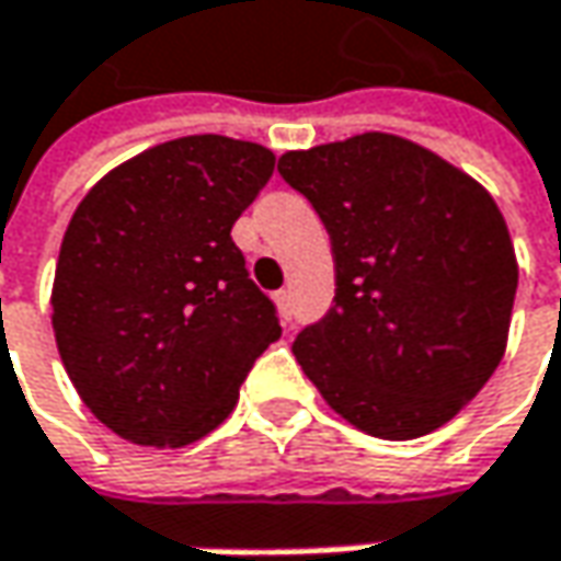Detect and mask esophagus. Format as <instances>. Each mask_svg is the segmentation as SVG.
I'll list each match as a JSON object with an SVG mask.
<instances>
[{
    "label": "esophagus",
    "instance_id": "1",
    "mask_svg": "<svg viewBox=\"0 0 561 561\" xmlns=\"http://www.w3.org/2000/svg\"><path fill=\"white\" fill-rule=\"evenodd\" d=\"M277 309H280V316L284 319H290L294 316V294H290V287H284V290H277Z\"/></svg>",
    "mask_w": 561,
    "mask_h": 561
}]
</instances>
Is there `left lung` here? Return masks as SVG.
<instances>
[{
	"mask_svg": "<svg viewBox=\"0 0 561 561\" xmlns=\"http://www.w3.org/2000/svg\"><path fill=\"white\" fill-rule=\"evenodd\" d=\"M277 173L334 252V306L296 334V363L363 433L401 442L445 426L495 373L518 290L490 192L385 131L290 151Z\"/></svg>",
	"mask_w": 561,
	"mask_h": 561,
	"instance_id": "8db88e82",
	"label": "left lung"
}]
</instances>
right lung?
Segmentation results:
<instances>
[{
    "label": "right lung",
    "mask_w": 561,
    "mask_h": 561,
    "mask_svg": "<svg viewBox=\"0 0 561 561\" xmlns=\"http://www.w3.org/2000/svg\"><path fill=\"white\" fill-rule=\"evenodd\" d=\"M271 173L262 145L188 135L106 173L71 214L53 280L56 347L116 435L157 448L208 435L280 337L277 306L230 237Z\"/></svg>",
    "instance_id": "1"
}]
</instances>
